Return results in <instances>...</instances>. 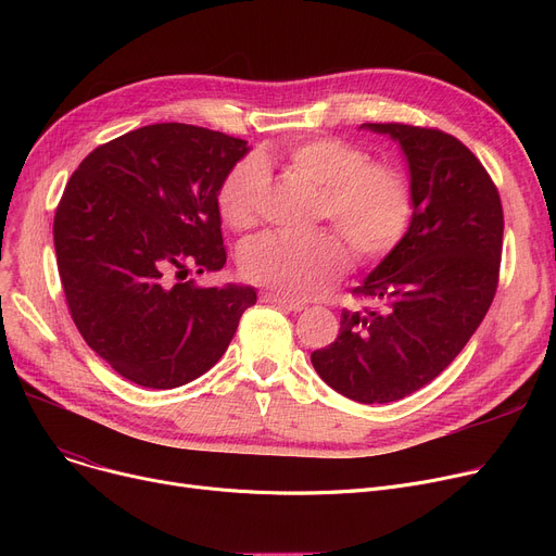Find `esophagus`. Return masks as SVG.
<instances>
[{
    "label": "esophagus",
    "instance_id": "obj_1",
    "mask_svg": "<svg viewBox=\"0 0 556 556\" xmlns=\"http://www.w3.org/2000/svg\"><path fill=\"white\" fill-rule=\"evenodd\" d=\"M261 302L266 304H273V306H279L283 311H293V313H300L306 308L304 302H295V300H288V298H281V295H275V293H263L261 295Z\"/></svg>",
    "mask_w": 556,
    "mask_h": 556
}]
</instances>
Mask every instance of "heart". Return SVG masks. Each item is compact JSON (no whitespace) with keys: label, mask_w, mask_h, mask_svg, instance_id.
<instances>
[{"label":"heart","mask_w":556,"mask_h":556,"mask_svg":"<svg viewBox=\"0 0 556 556\" xmlns=\"http://www.w3.org/2000/svg\"><path fill=\"white\" fill-rule=\"evenodd\" d=\"M279 157L319 187L317 218H329L363 263L386 258L410 229L415 195L407 175L388 162H371L361 146L338 137L290 141ZM266 157L233 164L218 189V210L231 229L256 225L268 189ZM333 229L304 237L268 233L241 254L243 275L288 300H313L342 277L349 250Z\"/></svg>","instance_id":"obj_1"}]
</instances>
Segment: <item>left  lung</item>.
<instances>
[{
	"label": "left lung",
	"mask_w": 556,
	"mask_h": 556,
	"mask_svg": "<svg viewBox=\"0 0 556 556\" xmlns=\"http://www.w3.org/2000/svg\"><path fill=\"white\" fill-rule=\"evenodd\" d=\"M365 128L401 143L415 214L354 288L376 308H344L338 338L311 363L342 396L390 403L440 376L480 327L498 288L505 220L491 175L457 137L394 122Z\"/></svg>",
	"instance_id": "8db88e82"
}]
</instances>
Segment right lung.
<instances>
[{"mask_svg":"<svg viewBox=\"0 0 556 556\" xmlns=\"http://www.w3.org/2000/svg\"><path fill=\"white\" fill-rule=\"evenodd\" d=\"M248 141L189 124L130 130L87 155L53 218L58 275L87 346L128 381L173 390L212 369L252 286L189 279L227 261L218 189Z\"/></svg>","mask_w":556,"mask_h":556,"instance_id":"1","label":"right lung"}]
</instances>
